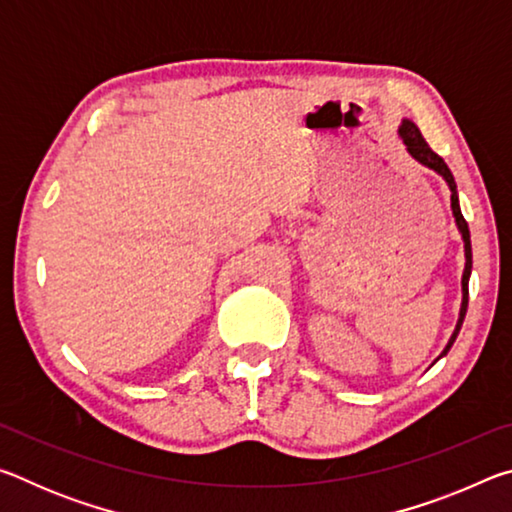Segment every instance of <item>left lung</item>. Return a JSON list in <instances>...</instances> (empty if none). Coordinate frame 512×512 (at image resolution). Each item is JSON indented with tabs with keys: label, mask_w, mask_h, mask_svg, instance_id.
Instances as JSON below:
<instances>
[{
	"label": "left lung",
	"mask_w": 512,
	"mask_h": 512,
	"mask_svg": "<svg viewBox=\"0 0 512 512\" xmlns=\"http://www.w3.org/2000/svg\"><path fill=\"white\" fill-rule=\"evenodd\" d=\"M400 137L402 142L406 144V151H409L415 160H418L420 164H424V167H429L438 173V176L445 178V183L449 185V189H452V212H454V219H456V225L458 230H461L463 235V241H465V271H463V302H461V314H458V323H456V329L452 334V339H449L447 348L443 350V354L440 357H445V354L449 352V348H452L458 332H461V325H463V318H465V311H467V284H470V273H472V244H470V228H467V221L463 219V212H461V205H458V194H456V183H454V176L452 171H449V167L445 164V160L440 158L438 153L431 151V146L427 144V140H424L420 128L413 124V121L404 119L402 126H400ZM438 357V359H440Z\"/></svg>",
	"instance_id": "obj_1"
}]
</instances>
